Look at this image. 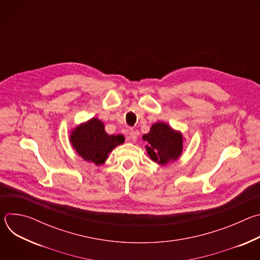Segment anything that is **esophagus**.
Listing matches in <instances>:
<instances>
[{
  "mask_svg": "<svg viewBox=\"0 0 260 260\" xmlns=\"http://www.w3.org/2000/svg\"><path fill=\"white\" fill-rule=\"evenodd\" d=\"M129 138H131V140L132 141H136L137 140V138H138V133L135 131V129H131V132H129Z\"/></svg>",
  "mask_w": 260,
  "mask_h": 260,
  "instance_id": "1",
  "label": "esophagus"
}]
</instances>
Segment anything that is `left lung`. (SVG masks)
Returning a JSON list of instances; mask_svg holds the SVG:
<instances>
[{"label":"left lung","instance_id":"left-lung-1","mask_svg":"<svg viewBox=\"0 0 260 260\" xmlns=\"http://www.w3.org/2000/svg\"><path fill=\"white\" fill-rule=\"evenodd\" d=\"M143 140L149 144L146 147L148 155L159 165H166L181 155L182 135L173 131L165 122L154 123L150 132L143 136Z\"/></svg>","mask_w":260,"mask_h":260}]
</instances>
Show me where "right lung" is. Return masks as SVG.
<instances>
[{
	"instance_id": "1",
	"label": "right lung",
	"mask_w": 260,
	"mask_h": 260,
	"mask_svg": "<svg viewBox=\"0 0 260 260\" xmlns=\"http://www.w3.org/2000/svg\"><path fill=\"white\" fill-rule=\"evenodd\" d=\"M71 142L83 159L99 166L105 162L109 152L124 142V137L108 135L103 122L92 118L72 133Z\"/></svg>"
}]
</instances>
